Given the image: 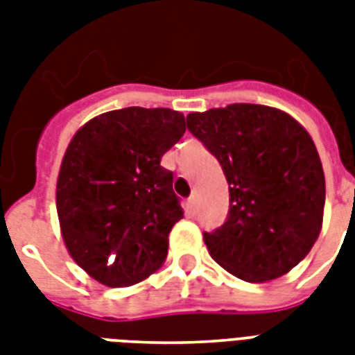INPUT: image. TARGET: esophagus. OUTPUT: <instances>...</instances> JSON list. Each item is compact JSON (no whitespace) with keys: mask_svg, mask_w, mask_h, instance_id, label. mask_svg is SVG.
Segmentation results:
<instances>
[{"mask_svg":"<svg viewBox=\"0 0 355 355\" xmlns=\"http://www.w3.org/2000/svg\"><path fill=\"white\" fill-rule=\"evenodd\" d=\"M195 208H197V197L191 195L186 202V210H188V214H195Z\"/></svg>","mask_w":355,"mask_h":355,"instance_id":"34e87169","label":"esophagus"}]
</instances>
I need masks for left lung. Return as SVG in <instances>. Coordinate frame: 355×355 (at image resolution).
Wrapping results in <instances>:
<instances>
[{
  "label": "left lung",
  "instance_id": "obj_1",
  "mask_svg": "<svg viewBox=\"0 0 355 355\" xmlns=\"http://www.w3.org/2000/svg\"><path fill=\"white\" fill-rule=\"evenodd\" d=\"M186 119L221 164L230 193L227 223L205 232L210 256L252 284L287 275L308 256L324 216V171L308 130L284 110L248 103Z\"/></svg>",
  "mask_w": 355,
  "mask_h": 355
}]
</instances>
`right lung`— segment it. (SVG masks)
<instances>
[{
    "label": "right lung",
    "instance_id": "1",
    "mask_svg": "<svg viewBox=\"0 0 355 355\" xmlns=\"http://www.w3.org/2000/svg\"><path fill=\"white\" fill-rule=\"evenodd\" d=\"M186 132L184 114L128 107L75 132L57 178V214L69 256L103 286L149 278L184 217L162 156Z\"/></svg>",
    "mask_w": 355,
    "mask_h": 355
}]
</instances>
